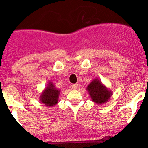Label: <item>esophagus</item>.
Returning a JSON list of instances; mask_svg holds the SVG:
<instances>
[{
    "mask_svg": "<svg viewBox=\"0 0 148 148\" xmlns=\"http://www.w3.org/2000/svg\"><path fill=\"white\" fill-rule=\"evenodd\" d=\"M72 88H73V89H74V90H76L78 88V84H72Z\"/></svg>",
    "mask_w": 148,
    "mask_h": 148,
    "instance_id": "obj_1",
    "label": "esophagus"
}]
</instances>
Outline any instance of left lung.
I'll return each mask as SVG.
<instances>
[{"label": "left lung", "mask_w": 148, "mask_h": 148, "mask_svg": "<svg viewBox=\"0 0 148 148\" xmlns=\"http://www.w3.org/2000/svg\"><path fill=\"white\" fill-rule=\"evenodd\" d=\"M91 100L97 105L108 102L112 95V91L108 89L99 78H95L86 87Z\"/></svg>", "instance_id": "1"}]
</instances>
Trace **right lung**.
Segmentation results:
<instances>
[{
  "instance_id": "obj_1",
  "label": "right lung",
  "mask_w": 148,
  "mask_h": 148,
  "mask_svg": "<svg viewBox=\"0 0 148 148\" xmlns=\"http://www.w3.org/2000/svg\"><path fill=\"white\" fill-rule=\"evenodd\" d=\"M61 90L56 87L52 81H49L40 96V101L47 107H52L58 103Z\"/></svg>"
}]
</instances>
